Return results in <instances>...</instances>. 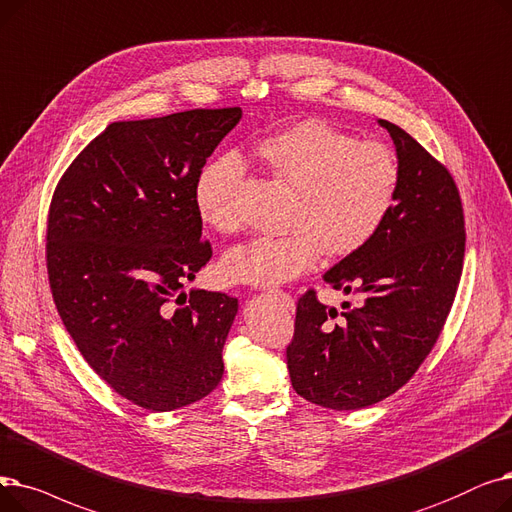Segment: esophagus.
<instances>
[{"label":"esophagus","mask_w":512,"mask_h":512,"mask_svg":"<svg viewBox=\"0 0 512 512\" xmlns=\"http://www.w3.org/2000/svg\"><path fill=\"white\" fill-rule=\"evenodd\" d=\"M271 294H275V296H279V300L289 308V310H294V298H291L287 291H283V289H273Z\"/></svg>","instance_id":"esophagus-1"}]
</instances>
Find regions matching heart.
<instances>
[{
    "label": "heart",
    "instance_id": "heart-1",
    "mask_svg": "<svg viewBox=\"0 0 512 512\" xmlns=\"http://www.w3.org/2000/svg\"><path fill=\"white\" fill-rule=\"evenodd\" d=\"M258 158L269 173L294 189L285 235H262L229 250L221 271L229 281L281 285L321 260L362 250L392 214L402 170L392 148L356 135L325 120L308 118L258 145ZM246 173L235 154L208 162L196 179L193 200L204 223L218 233L241 229L235 189Z\"/></svg>",
    "mask_w": 512,
    "mask_h": 512
}]
</instances>
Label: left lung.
<instances>
[{"mask_svg":"<svg viewBox=\"0 0 512 512\" xmlns=\"http://www.w3.org/2000/svg\"><path fill=\"white\" fill-rule=\"evenodd\" d=\"M379 125L396 145L398 202L367 246L323 277L358 304L337 312L308 289L287 346L291 385L331 410L377 404L417 373L444 329L465 258V214L448 168L398 125Z\"/></svg>","mask_w":512,"mask_h":512,"instance_id":"left-lung-1","label":"left lung"}]
</instances>
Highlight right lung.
Wrapping results in <instances>:
<instances>
[{"mask_svg": "<svg viewBox=\"0 0 512 512\" xmlns=\"http://www.w3.org/2000/svg\"><path fill=\"white\" fill-rule=\"evenodd\" d=\"M241 108L112 123L72 160L47 214V277L89 367L152 412L223 379L237 298L183 285L210 260L193 200L200 170Z\"/></svg>", "mask_w": 512, "mask_h": 512, "instance_id": "right-lung-1", "label": "right lung"}]
</instances>
